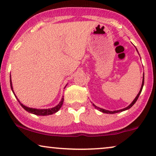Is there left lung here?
<instances>
[{
  "label": "left lung",
  "instance_id": "obj_1",
  "mask_svg": "<svg viewBox=\"0 0 156 156\" xmlns=\"http://www.w3.org/2000/svg\"><path fill=\"white\" fill-rule=\"evenodd\" d=\"M136 50H137V49H136ZM138 52V50H137ZM144 76H143V81H142V84H141V87H140V89L139 91V92H138V94H137V96H136L135 99H134V100L133 101L131 102V104H129V106H127V107H126L124 108H123V109H120V110H117V111H108V110H106V109H104V108H99L98 107V106H97L96 105H94V104H93V106H94V107L97 108V109H98L99 111H100L101 112H103V113H105V114H116V113H119V112H123V111H126V110H128L130 108L132 107L133 106V105L134 104L136 103V101H137V99H138V97H139V95L140 94V93H141V91L143 89V87H144Z\"/></svg>",
  "mask_w": 156,
  "mask_h": 156
}]
</instances>
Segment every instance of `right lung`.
Segmentation results:
<instances>
[{"mask_svg": "<svg viewBox=\"0 0 156 156\" xmlns=\"http://www.w3.org/2000/svg\"><path fill=\"white\" fill-rule=\"evenodd\" d=\"M10 87H11L12 93L14 94L15 97H16V99H18V101L19 103H20L21 106H22V107L24 108L25 111H27V112L30 113V114H33L35 115H37V116H48V115H52L53 114H55V113L58 112V111L60 109V108L62 107V104H63L64 97L62 96V98L60 102H59V103L57 104V106H55V107H52V108H42V109H40V108L27 107V106L23 105V104L21 103L20 101H19V99H18V98H17L16 94H15L14 91H13V88H12V86L11 75L10 76ZM66 86H67V85H66ZM66 86H65V87H66Z\"/></svg>", "mask_w": 156, "mask_h": 156, "instance_id": "right-lung-1", "label": "right lung"}]
</instances>
